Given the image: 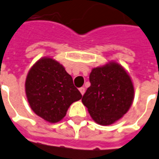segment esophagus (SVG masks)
<instances>
[{
	"instance_id": "esophagus-1",
	"label": "esophagus",
	"mask_w": 159,
	"mask_h": 159,
	"mask_svg": "<svg viewBox=\"0 0 159 159\" xmlns=\"http://www.w3.org/2000/svg\"><path fill=\"white\" fill-rule=\"evenodd\" d=\"M79 90H80V92H81V94L84 96V94L85 93V89H84V87H82V88L79 89Z\"/></svg>"
}]
</instances>
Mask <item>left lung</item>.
<instances>
[{"label": "left lung", "mask_w": 159, "mask_h": 159, "mask_svg": "<svg viewBox=\"0 0 159 159\" xmlns=\"http://www.w3.org/2000/svg\"><path fill=\"white\" fill-rule=\"evenodd\" d=\"M90 86L82 98L96 123L110 125L119 120L133 102L134 87L125 70L111 61L94 68L89 75Z\"/></svg>", "instance_id": "left-lung-1"}]
</instances>
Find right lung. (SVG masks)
Listing matches in <instances>:
<instances>
[{
  "label": "right lung",
  "mask_w": 159,
  "mask_h": 159,
  "mask_svg": "<svg viewBox=\"0 0 159 159\" xmlns=\"http://www.w3.org/2000/svg\"><path fill=\"white\" fill-rule=\"evenodd\" d=\"M25 91L32 111L53 124L61 121L71 103L82 98L64 67L48 57L32 66L26 78Z\"/></svg>",
  "instance_id": "add662e5"
}]
</instances>
